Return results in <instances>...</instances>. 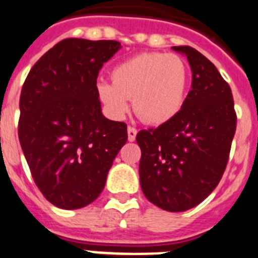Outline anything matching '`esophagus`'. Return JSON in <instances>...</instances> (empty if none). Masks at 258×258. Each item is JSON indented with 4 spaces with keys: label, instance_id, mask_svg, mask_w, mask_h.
I'll return each instance as SVG.
<instances>
[{
    "label": "esophagus",
    "instance_id": "34e87169",
    "mask_svg": "<svg viewBox=\"0 0 258 258\" xmlns=\"http://www.w3.org/2000/svg\"><path fill=\"white\" fill-rule=\"evenodd\" d=\"M127 134H128V142H135L138 130H136L135 127H128V128H127Z\"/></svg>",
    "mask_w": 258,
    "mask_h": 258
}]
</instances>
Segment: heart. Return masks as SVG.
Masks as SVG:
<instances>
[{
	"instance_id": "obj_1",
	"label": "heart",
	"mask_w": 258,
	"mask_h": 258,
	"mask_svg": "<svg viewBox=\"0 0 258 258\" xmlns=\"http://www.w3.org/2000/svg\"><path fill=\"white\" fill-rule=\"evenodd\" d=\"M111 82H100L96 93L113 118L120 119L134 101L136 115L149 124H163L180 113L187 98L189 71L171 53H140L111 69Z\"/></svg>"
}]
</instances>
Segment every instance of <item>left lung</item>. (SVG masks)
<instances>
[{"label": "left lung", "instance_id": "obj_1", "mask_svg": "<svg viewBox=\"0 0 258 258\" xmlns=\"http://www.w3.org/2000/svg\"><path fill=\"white\" fill-rule=\"evenodd\" d=\"M188 59L192 86L172 120L142 130L140 185L148 200L167 212L204 201L225 172L236 130L231 88L217 67L191 46H172Z\"/></svg>", "mask_w": 258, "mask_h": 258}]
</instances>
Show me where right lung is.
Segmentation results:
<instances>
[{
    "mask_svg": "<svg viewBox=\"0 0 258 258\" xmlns=\"http://www.w3.org/2000/svg\"><path fill=\"white\" fill-rule=\"evenodd\" d=\"M113 40L64 39L33 64L21 93L18 135L36 185L61 209L87 207L127 142V124L105 118L96 93Z\"/></svg>",
    "mask_w": 258,
    "mask_h": 258,
    "instance_id": "right-lung-1",
    "label": "right lung"
}]
</instances>
